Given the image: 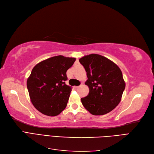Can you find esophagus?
I'll return each mask as SVG.
<instances>
[{"mask_svg": "<svg viewBox=\"0 0 154 154\" xmlns=\"http://www.w3.org/2000/svg\"><path fill=\"white\" fill-rule=\"evenodd\" d=\"M79 87H80V86H74V88H75V89H77V88H78Z\"/></svg>", "mask_w": 154, "mask_h": 154, "instance_id": "1", "label": "esophagus"}]
</instances>
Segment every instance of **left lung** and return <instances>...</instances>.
I'll return each instance as SVG.
<instances>
[{"label": "left lung", "instance_id": "8db88e82", "mask_svg": "<svg viewBox=\"0 0 154 154\" xmlns=\"http://www.w3.org/2000/svg\"><path fill=\"white\" fill-rule=\"evenodd\" d=\"M87 72L85 84L88 94L81 98L83 106L91 114L104 115L117 106L122 100L125 82L119 67L111 60L97 54H91L79 60Z\"/></svg>", "mask_w": 154, "mask_h": 154}]
</instances>
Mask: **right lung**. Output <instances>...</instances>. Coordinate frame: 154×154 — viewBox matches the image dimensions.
<instances>
[{
	"label": "right lung",
	"mask_w": 154,
	"mask_h": 154,
	"mask_svg": "<svg viewBox=\"0 0 154 154\" xmlns=\"http://www.w3.org/2000/svg\"><path fill=\"white\" fill-rule=\"evenodd\" d=\"M75 58L56 56L36 64L27 78V87L32 105L41 113L56 116L66 109L71 87L66 84V72Z\"/></svg>",
	"instance_id": "right-lung-1"
}]
</instances>
